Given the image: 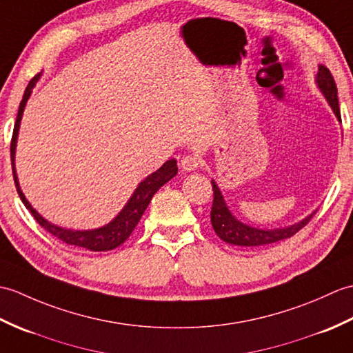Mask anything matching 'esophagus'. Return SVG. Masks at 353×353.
<instances>
[{"instance_id": "esophagus-1", "label": "esophagus", "mask_w": 353, "mask_h": 353, "mask_svg": "<svg viewBox=\"0 0 353 353\" xmlns=\"http://www.w3.org/2000/svg\"><path fill=\"white\" fill-rule=\"evenodd\" d=\"M179 164H181V169L184 172H193V170H196L199 168V159L196 155L190 154V155L183 157L181 163H179Z\"/></svg>"}]
</instances>
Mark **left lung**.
I'll return each mask as SVG.
<instances>
[{
  "instance_id": "obj_1",
  "label": "left lung",
  "mask_w": 353,
  "mask_h": 353,
  "mask_svg": "<svg viewBox=\"0 0 353 353\" xmlns=\"http://www.w3.org/2000/svg\"><path fill=\"white\" fill-rule=\"evenodd\" d=\"M316 84L319 90L322 92V95L327 101V104L332 108L334 114L336 116L339 122H341L340 116V107H339V97H336V85L334 81V77L331 75L330 69L325 68L323 65L319 66L317 75H316ZM211 184H213L214 190V199H213V207H211V225H213V230L223 241L230 243L234 246H243V248H252V246H264L270 245V243H275L279 240H285L288 237L294 236V234L303 228L305 225L310 222L312 217L311 213L302 221L296 222L293 225L284 226V228H273V230H263V228H255V226H250L240 222L236 216H232L228 205L223 199V194L219 189L214 179H211Z\"/></svg>"
}]
</instances>
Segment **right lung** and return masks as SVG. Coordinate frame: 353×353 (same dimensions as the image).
<instances>
[{"instance_id": "add662e5", "label": "right lung", "mask_w": 353, "mask_h": 353, "mask_svg": "<svg viewBox=\"0 0 353 353\" xmlns=\"http://www.w3.org/2000/svg\"><path fill=\"white\" fill-rule=\"evenodd\" d=\"M42 72L37 74L33 80H31L27 85L26 92H23L22 101L19 104V110H18V117H17V123H14L13 128V136H12V143H10V159H12V169H13V179H14V185H17V190L21 201L23 202L30 213L34 216L39 225H42L43 228L52 234L54 237H57L59 240L68 243V245L78 246V248H84L88 250H93V252H104V250H112L117 246H121L122 243L127 240L131 232L134 231L137 226L140 217L145 213L146 207L150 205V202L152 199L157 190L160 189L161 185L170 181L178 174V166H176V160H169L163 164V166L152 172L151 175H148L143 181H140L137 189L132 192L131 198L128 202L125 203V207L119 211L113 221L108 222L104 226H99V228L95 230H68V228H61L59 225H54L50 221H46L43 216H41L37 211L31 207V203L27 201L26 194L22 193L21 187H19V179L17 174V166H14V155H17V143H18V134H19V127H21V119L23 114V108L27 105V101L33 92L36 83L41 78Z\"/></svg>"}]
</instances>
